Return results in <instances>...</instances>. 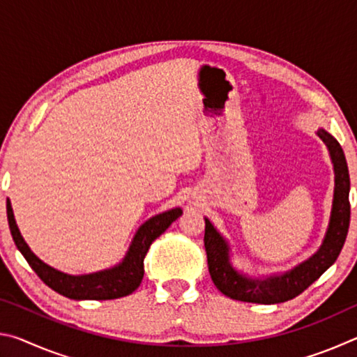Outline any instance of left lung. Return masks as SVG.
<instances>
[{
    "label": "left lung",
    "instance_id": "left-lung-1",
    "mask_svg": "<svg viewBox=\"0 0 357 357\" xmlns=\"http://www.w3.org/2000/svg\"><path fill=\"white\" fill-rule=\"evenodd\" d=\"M334 167V195L329 223L318 250L294 268L269 275H250L236 269L231 261V247L227 238L204 217V247H206L209 274L214 285L228 298L255 302V304H279L299 296L318 280L332 264L345 244L349 228V173L343 149L334 137L318 129Z\"/></svg>",
    "mask_w": 357,
    "mask_h": 357
}]
</instances>
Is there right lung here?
Returning a JSON list of instances; mask_svg holds the SVG:
<instances>
[{
  "instance_id": "obj_1",
  "label": "right lung",
  "mask_w": 357,
  "mask_h": 357,
  "mask_svg": "<svg viewBox=\"0 0 357 357\" xmlns=\"http://www.w3.org/2000/svg\"><path fill=\"white\" fill-rule=\"evenodd\" d=\"M6 209H8V222L12 239H14L17 249L22 252V255L25 257L34 273L40 277V280L45 285L55 289L56 293L75 301L118 299L134 293L143 280V259L146 257L149 245L183 214V209L181 208H172L164 211V213L153 215L151 219L138 227L134 238L130 241L128 252H126L124 258L119 263L112 266V268L96 271V273L72 275L52 268L50 264L42 261L29 249L26 241L22 236L19 227H17L9 198Z\"/></svg>"
}]
</instances>
